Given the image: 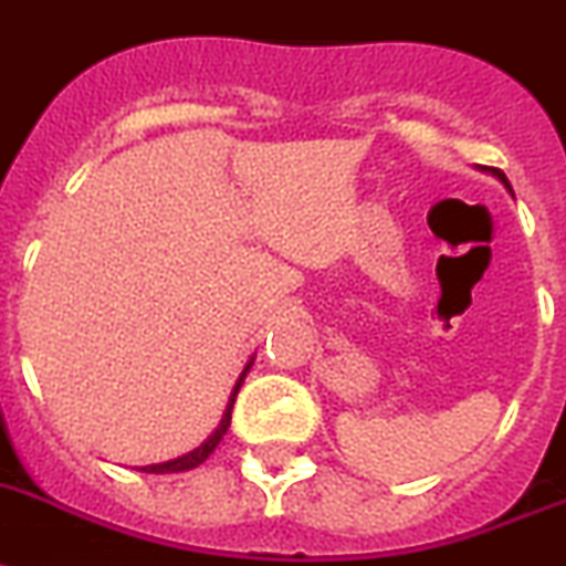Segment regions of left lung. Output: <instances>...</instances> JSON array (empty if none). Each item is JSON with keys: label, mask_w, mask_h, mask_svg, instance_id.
<instances>
[{"label": "left lung", "mask_w": 566, "mask_h": 566, "mask_svg": "<svg viewBox=\"0 0 566 566\" xmlns=\"http://www.w3.org/2000/svg\"><path fill=\"white\" fill-rule=\"evenodd\" d=\"M494 172H497V179H501L503 185H506V188H509V179H506V176H503V170H494ZM509 190H512V188H509Z\"/></svg>", "instance_id": "1"}]
</instances>
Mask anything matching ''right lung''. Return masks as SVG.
<instances>
[{
    "instance_id": "add662e5",
    "label": "right lung",
    "mask_w": 566,
    "mask_h": 566,
    "mask_svg": "<svg viewBox=\"0 0 566 566\" xmlns=\"http://www.w3.org/2000/svg\"><path fill=\"white\" fill-rule=\"evenodd\" d=\"M249 367H251V364H249ZM249 367H245V370H249ZM242 376H245V373H242ZM242 376H240V381H237V387H233V394H231V405H228L226 417H222V422H219V428H217V431L210 433V437H208V440L202 442V446H199V448H193V451H190V454H185V457H176V460H170V462H158V465H144L142 471H149V474H170V471H190V469H196V465H202V462L208 460L210 454H213V448L219 446V440H222V437H226L228 424H231V410H233V399H237V394H240Z\"/></svg>"
}]
</instances>
